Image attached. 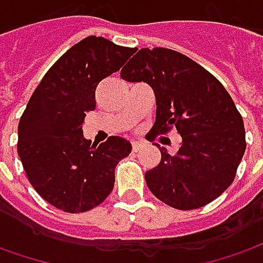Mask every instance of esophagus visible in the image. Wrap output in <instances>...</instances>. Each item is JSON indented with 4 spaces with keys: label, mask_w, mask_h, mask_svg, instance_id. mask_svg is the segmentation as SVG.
Wrapping results in <instances>:
<instances>
[{
    "label": "esophagus",
    "mask_w": 263,
    "mask_h": 263,
    "mask_svg": "<svg viewBox=\"0 0 263 263\" xmlns=\"http://www.w3.org/2000/svg\"><path fill=\"white\" fill-rule=\"evenodd\" d=\"M144 146L142 142H132V151H139Z\"/></svg>",
    "instance_id": "obj_1"
}]
</instances>
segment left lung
<instances>
[{
    "instance_id": "left-lung-1",
    "label": "left lung",
    "mask_w": 263,
    "mask_h": 263,
    "mask_svg": "<svg viewBox=\"0 0 263 263\" xmlns=\"http://www.w3.org/2000/svg\"><path fill=\"white\" fill-rule=\"evenodd\" d=\"M126 82H145L157 99L151 131L181 135L178 153L160 146L161 161L145 173L148 189L178 210L217 199L236 176L246 149L242 115L228 90L190 57L164 47L141 49L121 70Z\"/></svg>"
}]
</instances>
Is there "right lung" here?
<instances>
[{
  "label": "right lung",
  "mask_w": 263,
  "mask_h": 263,
  "mask_svg": "<svg viewBox=\"0 0 263 263\" xmlns=\"http://www.w3.org/2000/svg\"><path fill=\"white\" fill-rule=\"evenodd\" d=\"M135 50L103 37L83 39L47 70L20 118L17 151L27 178L59 210L83 213L99 206L114 189L118 162L131 153L121 137L90 145L82 126L96 108L99 82Z\"/></svg>",
  "instance_id": "1"
}]
</instances>
